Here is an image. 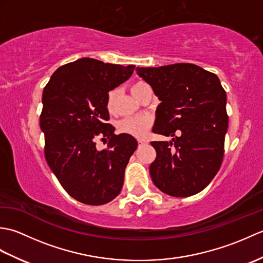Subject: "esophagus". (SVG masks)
Here are the masks:
<instances>
[{
	"label": "esophagus",
	"instance_id": "1",
	"mask_svg": "<svg viewBox=\"0 0 263 263\" xmlns=\"http://www.w3.org/2000/svg\"><path fill=\"white\" fill-rule=\"evenodd\" d=\"M148 142L146 141V140H142V139H139L138 140V144H139V147H142V146H144V144H147Z\"/></svg>",
	"mask_w": 263,
	"mask_h": 263
}]
</instances>
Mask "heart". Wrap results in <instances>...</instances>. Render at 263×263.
<instances>
[{"label":"heart","instance_id":"obj_1","mask_svg":"<svg viewBox=\"0 0 263 263\" xmlns=\"http://www.w3.org/2000/svg\"><path fill=\"white\" fill-rule=\"evenodd\" d=\"M148 86L146 82L143 81H138L133 83L131 87V92L133 96L137 99L140 96L142 89ZM116 96L117 92L115 89L110 90L107 93V97H106V109L109 114H113L115 111V103H116ZM153 125V119L148 115H142V116H136V117H126V119L121 120L117 123V131L122 135H127L135 138H143L147 135L150 127Z\"/></svg>","mask_w":263,"mask_h":263}]
</instances>
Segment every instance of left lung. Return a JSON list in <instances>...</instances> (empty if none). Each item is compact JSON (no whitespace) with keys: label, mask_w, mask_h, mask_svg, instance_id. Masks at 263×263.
<instances>
[{"label":"left lung","mask_w":263,"mask_h":263,"mask_svg":"<svg viewBox=\"0 0 263 263\" xmlns=\"http://www.w3.org/2000/svg\"><path fill=\"white\" fill-rule=\"evenodd\" d=\"M136 70L161 102L153 132L173 137L171 142H150L156 150L149 167L154 184L176 198L199 193L224 158L226 91L215 73L191 63Z\"/></svg>","instance_id":"obj_1"}]
</instances>
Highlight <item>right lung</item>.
Segmentation results:
<instances>
[{"mask_svg":"<svg viewBox=\"0 0 263 263\" xmlns=\"http://www.w3.org/2000/svg\"><path fill=\"white\" fill-rule=\"evenodd\" d=\"M135 65L83 58L54 72L43 91L41 128L44 154L60 184L72 198L89 205L110 202L120 194L124 172L138 142L114 135L106 97L126 81ZM107 142L98 151L96 139Z\"/></svg>","mask_w":263,"mask_h":263,"instance_id":"1","label":"right lung"}]
</instances>
